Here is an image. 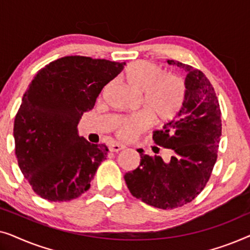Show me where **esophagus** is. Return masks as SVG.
Returning a JSON list of instances; mask_svg holds the SVG:
<instances>
[{
  "instance_id": "esophagus-1",
  "label": "esophagus",
  "mask_w": 250,
  "mask_h": 250,
  "mask_svg": "<svg viewBox=\"0 0 250 250\" xmlns=\"http://www.w3.org/2000/svg\"><path fill=\"white\" fill-rule=\"evenodd\" d=\"M123 149H125V146L119 145V143H111V145L109 146V150H110L111 152H118Z\"/></svg>"
}]
</instances>
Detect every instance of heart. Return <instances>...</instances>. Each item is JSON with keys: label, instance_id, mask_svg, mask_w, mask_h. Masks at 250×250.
I'll return each instance as SVG.
<instances>
[{"label": "heart", "instance_id": "1", "mask_svg": "<svg viewBox=\"0 0 250 250\" xmlns=\"http://www.w3.org/2000/svg\"><path fill=\"white\" fill-rule=\"evenodd\" d=\"M123 77L133 90L141 92V104L146 111L125 116L115 126L116 138L131 142L148 128L151 118L157 123L172 119L181 110L187 97L184 78L175 73H164L158 64L135 61L128 64Z\"/></svg>", "mask_w": 250, "mask_h": 250}]
</instances>
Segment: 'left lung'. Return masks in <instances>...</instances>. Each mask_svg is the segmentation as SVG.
I'll use <instances>...</instances> for the list:
<instances>
[{
  "label": "left lung",
  "mask_w": 250,
  "mask_h": 250,
  "mask_svg": "<svg viewBox=\"0 0 250 250\" xmlns=\"http://www.w3.org/2000/svg\"><path fill=\"white\" fill-rule=\"evenodd\" d=\"M168 63L188 73L187 97L176 117L153 131L152 139L172 156L164 162L138 149L140 165L124 176L133 197L160 209L182 207L199 196L213 172L222 135L220 102L206 75L180 61Z\"/></svg>",
  "instance_id": "8db88e82"
}]
</instances>
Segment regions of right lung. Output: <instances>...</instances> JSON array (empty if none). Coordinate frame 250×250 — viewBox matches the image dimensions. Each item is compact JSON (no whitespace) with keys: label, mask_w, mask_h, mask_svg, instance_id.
<instances>
[{"label":"right lung","mask_w":250,"mask_h":250,"mask_svg":"<svg viewBox=\"0 0 250 250\" xmlns=\"http://www.w3.org/2000/svg\"><path fill=\"white\" fill-rule=\"evenodd\" d=\"M125 62L69 56L37 71L15 117L16 157L32 189L49 201L76 199L90 189L107 146L77 134L81 116Z\"/></svg>","instance_id":"obj_1"}]
</instances>
